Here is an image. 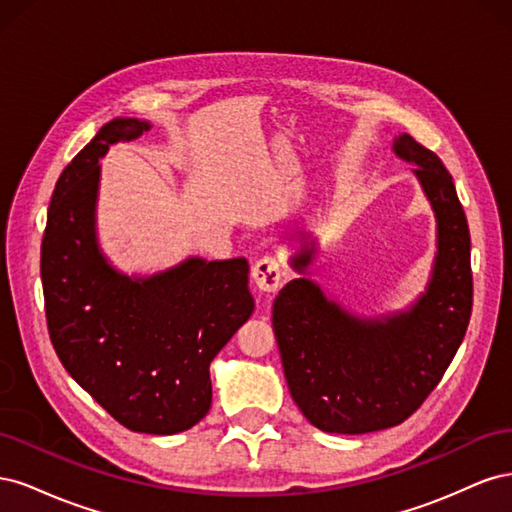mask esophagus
<instances>
[{"mask_svg":"<svg viewBox=\"0 0 512 512\" xmlns=\"http://www.w3.org/2000/svg\"><path fill=\"white\" fill-rule=\"evenodd\" d=\"M252 277L256 286L262 290V292H275L277 288H280L282 284V277H284V269L280 265V260H277L275 256H262L254 269H252Z\"/></svg>","mask_w":512,"mask_h":512,"instance_id":"1","label":"esophagus"}]
</instances>
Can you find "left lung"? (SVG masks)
I'll use <instances>...</instances> for the list:
<instances>
[{"label":"left lung","mask_w":512,"mask_h":512,"mask_svg":"<svg viewBox=\"0 0 512 512\" xmlns=\"http://www.w3.org/2000/svg\"><path fill=\"white\" fill-rule=\"evenodd\" d=\"M438 218V256L427 292L406 314L359 320L305 277L273 301V331L294 404L329 433H369L404 423L436 389L472 316L470 230L442 160L410 134L395 141ZM314 247L292 260L305 271Z\"/></svg>","instance_id":"obj_1"}]
</instances>
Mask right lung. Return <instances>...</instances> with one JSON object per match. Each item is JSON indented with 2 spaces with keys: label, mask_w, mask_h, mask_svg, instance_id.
I'll list each match as a JSON object with an SVG mask.
<instances>
[{
  "label": "right lung",
  "mask_w": 512,
  "mask_h": 512,
  "mask_svg": "<svg viewBox=\"0 0 512 512\" xmlns=\"http://www.w3.org/2000/svg\"><path fill=\"white\" fill-rule=\"evenodd\" d=\"M145 130L138 119L108 121L64 168L40 275L46 327L68 374L123 427L170 436L209 412V365L252 316L254 299L245 258H190L149 280L106 265L94 232L98 158Z\"/></svg>",
  "instance_id": "right-lung-1"
}]
</instances>
